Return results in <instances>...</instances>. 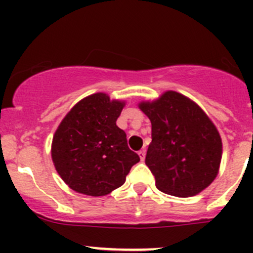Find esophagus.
<instances>
[{
    "mask_svg": "<svg viewBox=\"0 0 253 253\" xmlns=\"http://www.w3.org/2000/svg\"><path fill=\"white\" fill-rule=\"evenodd\" d=\"M138 155H139V158H141L142 162H144V159H145V149H141V150H139Z\"/></svg>",
    "mask_w": 253,
    "mask_h": 253,
    "instance_id": "1",
    "label": "esophagus"
}]
</instances>
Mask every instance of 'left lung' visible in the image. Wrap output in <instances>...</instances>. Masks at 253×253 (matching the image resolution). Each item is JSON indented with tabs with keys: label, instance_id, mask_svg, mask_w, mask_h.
Wrapping results in <instances>:
<instances>
[{
	"label": "left lung",
	"instance_id": "left-lung-1",
	"mask_svg": "<svg viewBox=\"0 0 253 253\" xmlns=\"http://www.w3.org/2000/svg\"><path fill=\"white\" fill-rule=\"evenodd\" d=\"M139 109L152 122V143L145 164L159 191L191 197L208 187L218 175L221 138L206 112L177 91H165Z\"/></svg>",
	"mask_w": 253,
	"mask_h": 253
}]
</instances>
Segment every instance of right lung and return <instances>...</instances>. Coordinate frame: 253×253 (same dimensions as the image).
<instances>
[{
	"mask_svg": "<svg viewBox=\"0 0 253 253\" xmlns=\"http://www.w3.org/2000/svg\"><path fill=\"white\" fill-rule=\"evenodd\" d=\"M124 106V101L110 100L105 93L91 94L76 104L56 129L51 145L53 165L76 192L108 195L124 185L139 162L116 125Z\"/></svg>",
	"mask_w": 253,
	"mask_h": 253,
	"instance_id": "1",
	"label": "right lung"
}]
</instances>
